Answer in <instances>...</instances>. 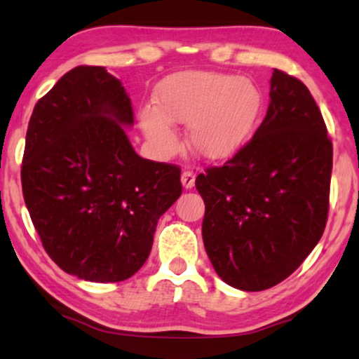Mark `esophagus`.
<instances>
[{"label": "esophagus", "mask_w": 359, "mask_h": 359, "mask_svg": "<svg viewBox=\"0 0 359 359\" xmlns=\"http://www.w3.org/2000/svg\"><path fill=\"white\" fill-rule=\"evenodd\" d=\"M195 179L196 175L193 170H184V172H182V185H184L187 190L193 189V185H195Z\"/></svg>", "instance_id": "1"}]
</instances>
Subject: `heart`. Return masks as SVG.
<instances>
[{
    "mask_svg": "<svg viewBox=\"0 0 359 359\" xmlns=\"http://www.w3.org/2000/svg\"><path fill=\"white\" fill-rule=\"evenodd\" d=\"M262 105L251 79L214 72H182L164 78L156 89V107H144L140 124L150 144L170 155L179 135L172 123L189 124V142L198 155L222 159L252 137Z\"/></svg>",
    "mask_w": 359,
    "mask_h": 359,
    "instance_id": "1",
    "label": "heart"
}]
</instances>
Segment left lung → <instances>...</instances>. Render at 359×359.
<instances>
[{
  "instance_id": "1",
  "label": "left lung",
  "mask_w": 359,
  "mask_h": 359,
  "mask_svg": "<svg viewBox=\"0 0 359 359\" xmlns=\"http://www.w3.org/2000/svg\"><path fill=\"white\" fill-rule=\"evenodd\" d=\"M332 142L309 88L273 70L264 121L235 156L196 177L203 241L217 275L241 291L276 286L321 240Z\"/></svg>"
}]
</instances>
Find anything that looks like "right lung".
I'll return each mask as SVG.
<instances>
[{
    "label": "right lung",
    "instance_id": "right-lung-1",
    "mask_svg": "<svg viewBox=\"0 0 359 359\" xmlns=\"http://www.w3.org/2000/svg\"><path fill=\"white\" fill-rule=\"evenodd\" d=\"M133 124L126 89L105 67H75L33 108L24 200L49 257L79 280L139 271L159 217L182 195L177 166L135 153L124 129Z\"/></svg>",
    "mask_w": 359,
    "mask_h": 359
}]
</instances>
